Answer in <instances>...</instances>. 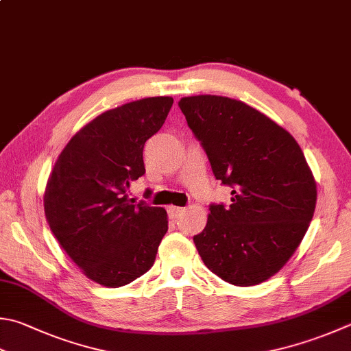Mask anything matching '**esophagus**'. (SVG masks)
<instances>
[{
    "label": "esophagus",
    "mask_w": 351,
    "mask_h": 351,
    "mask_svg": "<svg viewBox=\"0 0 351 351\" xmlns=\"http://www.w3.org/2000/svg\"><path fill=\"white\" fill-rule=\"evenodd\" d=\"M168 213H169V215L173 217V218H178L184 213V209L183 208H178V206H169L168 208Z\"/></svg>",
    "instance_id": "esophagus-1"
}]
</instances>
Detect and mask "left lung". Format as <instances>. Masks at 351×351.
Masks as SVG:
<instances>
[{
  "instance_id": "left-lung-1",
  "label": "left lung",
  "mask_w": 351,
  "mask_h": 351,
  "mask_svg": "<svg viewBox=\"0 0 351 351\" xmlns=\"http://www.w3.org/2000/svg\"><path fill=\"white\" fill-rule=\"evenodd\" d=\"M230 204L209 206L194 235L206 267L235 286L269 280L289 261L312 221L316 183L292 134L247 104L224 96L178 102Z\"/></svg>"
}]
</instances>
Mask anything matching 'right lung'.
<instances>
[{"label": "right lung", "instance_id": "obj_1", "mask_svg": "<svg viewBox=\"0 0 351 351\" xmlns=\"http://www.w3.org/2000/svg\"><path fill=\"white\" fill-rule=\"evenodd\" d=\"M174 99L147 97L108 110L71 137L44 194L53 235L82 272L105 287L130 284L153 267L167 210L127 197L145 174L143 147Z\"/></svg>", "mask_w": 351, "mask_h": 351}]
</instances>
